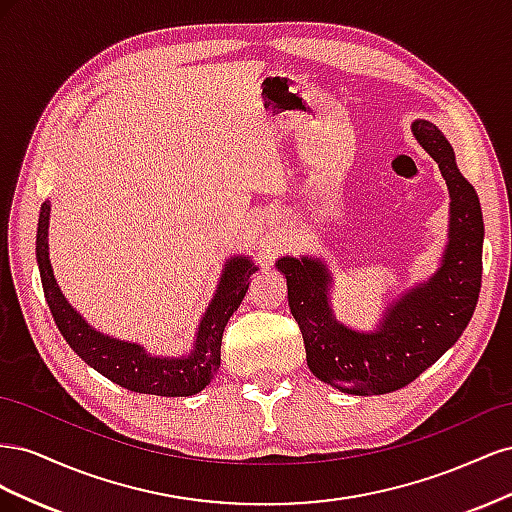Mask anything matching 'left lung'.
Returning <instances> with one entry per match:
<instances>
[{
    "label": "left lung",
    "instance_id": "obj_1",
    "mask_svg": "<svg viewBox=\"0 0 512 512\" xmlns=\"http://www.w3.org/2000/svg\"><path fill=\"white\" fill-rule=\"evenodd\" d=\"M412 134L436 160L451 196L448 243L429 280L386 305L374 331H356L333 314L327 262L314 256L275 262L286 275L288 305L303 333L307 367L318 380L350 395L391 393L416 380L455 346L478 301L485 226L476 190L459 173L451 143L431 121L416 119Z\"/></svg>",
    "mask_w": 512,
    "mask_h": 512
}]
</instances>
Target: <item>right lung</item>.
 I'll use <instances>...</instances> for the list:
<instances>
[{
    "instance_id": "obj_1",
    "label": "right lung",
    "mask_w": 512,
    "mask_h": 512,
    "mask_svg": "<svg viewBox=\"0 0 512 512\" xmlns=\"http://www.w3.org/2000/svg\"><path fill=\"white\" fill-rule=\"evenodd\" d=\"M49 220L51 200H44L36 232V260L46 303L70 348L98 374L134 393L190 397L203 391L218 374L224 327L241 305L250 277L258 271L256 262L247 256H230L226 260L218 288L198 322L190 352L179 356L149 354L141 344L104 335L91 327L64 297L49 258Z\"/></svg>"
}]
</instances>
